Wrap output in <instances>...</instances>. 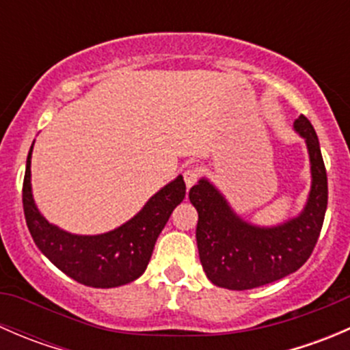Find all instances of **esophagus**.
Returning <instances> with one entry per match:
<instances>
[{"label":"esophagus","mask_w":350,"mask_h":350,"mask_svg":"<svg viewBox=\"0 0 350 350\" xmlns=\"http://www.w3.org/2000/svg\"><path fill=\"white\" fill-rule=\"evenodd\" d=\"M198 176H200V172H198V169L195 167H188L185 172H183V178H185V183H186V188H191L193 185L198 181Z\"/></svg>","instance_id":"1"}]
</instances>
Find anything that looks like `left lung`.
Instances as JSON below:
<instances>
[{
	"instance_id": "left-lung-1",
	"label": "left lung",
	"mask_w": 350,
	"mask_h": 350,
	"mask_svg": "<svg viewBox=\"0 0 350 350\" xmlns=\"http://www.w3.org/2000/svg\"><path fill=\"white\" fill-rule=\"evenodd\" d=\"M310 159V191L301 211L276 225H257L239 215L208 178L189 189L198 211L196 243L206 278L235 291L274 283L298 271L319 241L327 211L328 188L319 137L308 118L293 123Z\"/></svg>"
}]
</instances>
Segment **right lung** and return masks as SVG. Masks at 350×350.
Wrapping results in <instances>:
<instances>
[{"label": "right lung", "instance_id": "right-lung-1", "mask_svg": "<svg viewBox=\"0 0 350 350\" xmlns=\"http://www.w3.org/2000/svg\"><path fill=\"white\" fill-rule=\"evenodd\" d=\"M35 144V140H33ZM23 181V210L35 245L57 269L91 288H118L133 283L147 269L159 234L172 210L185 200L183 176L162 186L139 213L113 230L96 235L70 234L51 224L38 210L31 191V152Z\"/></svg>", "mask_w": 350, "mask_h": 350}]
</instances>
